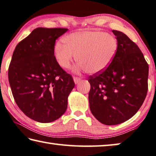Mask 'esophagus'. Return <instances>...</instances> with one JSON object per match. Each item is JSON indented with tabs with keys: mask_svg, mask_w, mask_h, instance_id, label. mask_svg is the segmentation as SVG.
I'll return each mask as SVG.
<instances>
[{
	"mask_svg": "<svg viewBox=\"0 0 156 156\" xmlns=\"http://www.w3.org/2000/svg\"><path fill=\"white\" fill-rule=\"evenodd\" d=\"M73 80H74V83H75L76 84H78V83L80 82L81 78L79 77H73Z\"/></svg>",
	"mask_w": 156,
	"mask_h": 156,
	"instance_id": "1",
	"label": "esophagus"
}]
</instances>
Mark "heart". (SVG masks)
I'll return each instance as SVG.
<instances>
[{
    "label": "heart",
    "instance_id": "obj_1",
    "mask_svg": "<svg viewBox=\"0 0 156 156\" xmlns=\"http://www.w3.org/2000/svg\"><path fill=\"white\" fill-rule=\"evenodd\" d=\"M57 43L54 54L59 65L69 69L77 55L78 69L90 74L102 72L110 65L117 50L114 37L98 31L77 32L66 35Z\"/></svg>",
    "mask_w": 156,
    "mask_h": 156
}]
</instances>
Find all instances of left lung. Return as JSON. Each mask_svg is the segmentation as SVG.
Segmentation results:
<instances>
[{
    "mask_svg": "<svg viewBox=\"0 0 156 156\" xmlns=\"http://www.w3.org/2000/svg\"><path fill=\"white\" fill-rule=\"evenodd\" d=\"M117 50L108 68L90 76L89 102L92 115L105 125H117L134 116L148 91L149 65L137 44L113 30Z\"/></svg>",
    "mask_w": 156,
    "mask_h": 156,
    "instance_id": "8db88e82",
    "label": "left lung"
}]
</instances>
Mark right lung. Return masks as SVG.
<instances>
[{
  "instance_id": "add662e5",
  "label": "right lung",
  "mask_w": 156,
  "mask_h": 156,
  "mask_svg": "<svg viewBox=\"0 0 156 156\" xmlns=\"http://www.w3.org/2000/svg\"><path fill=\"white\" fill-rule=\"evenodd\" d=\"M67 28H37L17 44L8 69L14 101L27 117L40 123L60 118L75 83L54 55L55 40Z\"/></svg>"
}]
</instances>
